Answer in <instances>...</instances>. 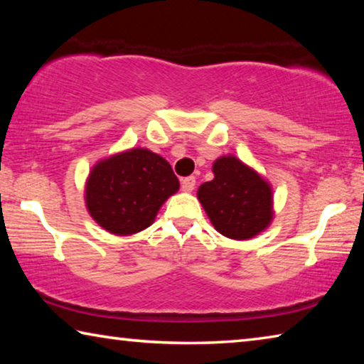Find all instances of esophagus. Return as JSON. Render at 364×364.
Instances as JSON below:
<instances>
[{
  "mask_svg": "<svg viewBox=\"0 0 364 364\" xmlns=\"http://www.w3.org/2000/svg\"><path fill=\"white\" fill-rule=\"evenodd\" d=\"M196 186V178L194 176H186L181 180V189L184 193H191Z\"/></svg>",
  "mask_w": 364,
  "mask_h": 364,
  "instance_id": "34e87169",
  "label": "esophagus"
}]
</instances>
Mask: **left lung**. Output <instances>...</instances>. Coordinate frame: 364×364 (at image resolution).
Wrapping results in <instances>:
<instances>
[{
  "label": "left lung",
  "instance_id": "left-lung-1",
  "mask_svg": "<svg viewBox=\"0 0 364 364\" xmlns=\"http://www.w3.org/2000/svg\"><path fill=\"white\" fill-rule=\"evenodd\" d=\"M212 181L197 191L215 230L230 239L257 236L273 218L269 184L236 157H220L213 164Z\"/></svg>",
  "mask_w": 364,
  "mask_h": 364
}]
</instances>
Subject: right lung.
Returning a JSON list of instances; mask_svg holds the SVG:
<instances>
[{"label": "right lung", "instance_id": "1", "mask_svg": "<svg viewBox=\"0 0 364 364\" xmlns=\"http://www.w3.org/2000/svg\"><path fill=\"white\" fill-rule=\"evenodd\" d=\"M180 189L170 164L147 149H132L102 160L86 183V207L109 232L146 230L165 200Z\"/></svg>", "mask_w": 364, "mask_h": 364}]
</instances>
